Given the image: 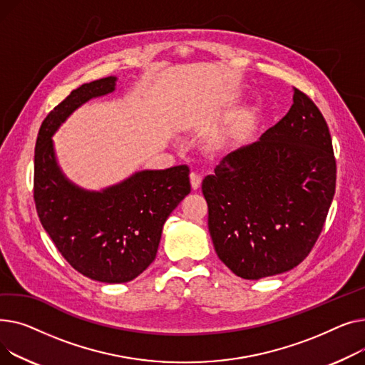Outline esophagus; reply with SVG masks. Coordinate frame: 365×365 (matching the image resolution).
Here are the masks:
<instances>
[{"label":"esophagus","mask_w":365,"mask_h":365,"mask_svg":"<svg viewBox=\"0 0 365 365\" xmlns=\"http://www.w3.org/2000/svg\"><path fill=\"white\" fill-rule=\"evenodd\" d=\"M190 182H191L192 190H197L200 187V184H202V177L199 174H196V173H191L190 174Z\"/></svg>","instance_id":"34e87169"}]
</instances>
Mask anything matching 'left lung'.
Here are the masks:
<instances>
[{
    "label": "left lung",
    "mask_w": 365,
    "mask_h": 365,
    "mask_svg": "<svg viewBox=\"0 0 365 365\" xmlns=\"http://www.w3.org/2000/svg\"><path fill=\"white\" fill-rule=\"evenodd\" d=\"M334 188L327 122L294 88L287 115L227 155L202 182L218 258L246 280L294 268L323 231Z\"/></svg>",
    "instance_id": "left-lung-1"
}]
</instances>
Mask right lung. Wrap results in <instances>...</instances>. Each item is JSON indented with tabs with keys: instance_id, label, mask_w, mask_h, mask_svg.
<instances>
[{
	"instance_id": "right-lung-1",
	"label": "right lung",
	"mask_w": 365,
	"mask_h": 365,
	"mask_svg": "<svg viewBox=\"0 0 365 365\" xmlns=\"http://www.w3.org/2000/svg\"><path fill=\"white\" fill-rule=\"evenodd\" d=\"M116 78L83 83L42 122L35 145L34 200L57 250L78 272L101 283L134 280L156 258L168 217L188 195L190 169L140 170L101 191L83 190L61 174L53 134L79 106L115 91Z\"/></svg>"
}]
</instances>
